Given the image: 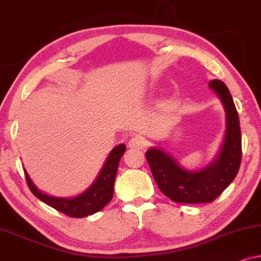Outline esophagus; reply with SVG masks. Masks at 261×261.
Returning <instances> with one entry per match:
<instances>
[{
	"label": "esophagus",
	"mask_w": 261,
	"mask_h": 261,
	"mask_svg": "<svg viewBox=\"0 0 261 261\" xmlns=\"http://www.w3.org/2000/svg\"><path fill=\"white\" fill-rule=\"evenodd\" d=\"M147 146V141L141 137H133L128 141V147L135 149H144Z\"/></svg>",
	"instance_id": "esophagus-1"
}]
</instances>
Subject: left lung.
I'll use <instances>...</instances> for the list:
<instances>
[{"label": "left lung", "mask_w": 261, "mask_h": 261, "mask_svg": "<svg viewBox=\"0 0 261 261\" xmlns=\"http://www.w3.org/2000/svg\"><path fill=\"white\" fill-rule=\"evenodd\" d=\"M209 87L222 102L226 130L219 152L208 165L187 170L159 147H151L146 159L160 191L177 203H210L237 177L241 163L240 121L233 97L222 81L213 80Z\"/></svg>", "instance_id": "1"}]
</instances>
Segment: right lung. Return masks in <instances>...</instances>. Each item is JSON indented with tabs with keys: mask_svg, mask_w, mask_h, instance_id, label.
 Listing matches in <instances>:
<instances>
[{
	"mask_svg": "<svg viewBox=\"0 0 261 261\" xmlns=\"http://www.w3.org/2000/svg\"><path fill=\"white\" fill-rule=\"evenodd\" d=\"M124 151H126V145L124 144H120L116 147H114L109 155L107 156L106 162L94 183L87 190L74 196V197H56V196L42 192L35 187L26 169H23L27 184L35 197H38L47 205L52 206V208L65 214L67 216L80 219V217L92 215V214L102 210L112 201L117 169H119L120 159L123 155Z\"/></svg>",
	"mask_w": 261,
	"mask_h": 261,
	"instance_id": "1",
	"label": "right lung"
}]
</instances>
